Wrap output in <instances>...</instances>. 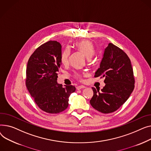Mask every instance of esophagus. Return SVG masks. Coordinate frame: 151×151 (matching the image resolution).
Returning <instances> with one entry per match:
<instances>
[{"label": "esophagus", "mask_w": 151, "mask_h": 151, "mask_svg": "<svg viewBox=\"0 0 151 151\" xmlns=\"http://www.w3.org/2000/svg\"><path fill=\"white\" fill-rule=\"evenodd\" d=\"M85 88V86H83V85H81V86H77V90H81V89H83V88Z\"/></svg>", "instance_id": "1"}]
</instances>
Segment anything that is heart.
Wrapping results in <instances>:
<instances>
[{"label": "heart", "instance_id": "1", "mask_svg": "<svg viewBox=\"0 0 151 151\" xmlns=\"http://www.w3.org/2000/svg\"><path fill=\"white\" fill-rule=\"evenodd\" d=\"M76 48L81 52L82 53L86 56L88 58H91L94 54V48L93 46V43L88 40H82L81 41L77 42L75 44ZM70 54V50L69 47L65 48L63 52H61V54L60 56V61L61 63L66 65L68 63L69 58ZM76 77L78 78H81L82 76L80 73H76Z\"/></svg>", "mask_w": 151, "mask_h": 151}]
</instances>
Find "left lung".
<instances>
[{
  "instance_id": "left-lung-1",
  "label": "left lung",
  "mask_w": 151,
  "mask_h": 151,
  "mask_svg": "<svg viewBox=\"0 0 151 151\" xmlns=\"http://www.w3.org/2000/svg\"><path fill=\"white\" fill-rule=\"evenodd\" d=\"M104 77L105 86L99 91L92 88V107L102 113L117 110L129 99L135 87L130 60L122 49L109 43L104 50L100 67L95 77Z\"/></svg>"
}]
</instances>
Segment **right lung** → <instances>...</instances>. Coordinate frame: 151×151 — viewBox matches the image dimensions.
<instances>
[{
	"label": "right lung",
	"instance_id": "add662e5",
	"mask_svg": "<svg viewBox=\"0 0 151 151\" xmlns=\"http://www.w3.org/2000/svg\"><path fill=\"white\" fill-rule=\"evenodd\" d=\"M61 54L60 43L49 41L34 51L27 65V88L38 107L48 113L66 110L70 95L76 91L73 85L57 83Z\"/></svg>",
	"mask_w": 151,
	"mask_h": 151
}]
</instances>
